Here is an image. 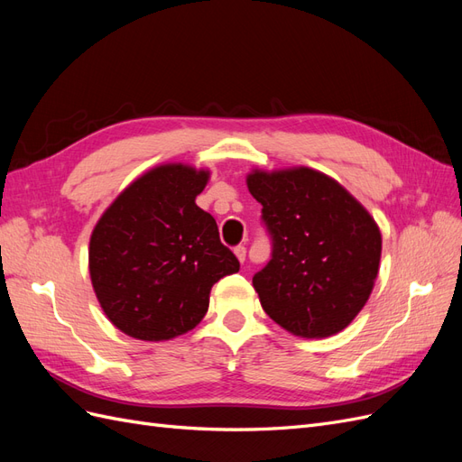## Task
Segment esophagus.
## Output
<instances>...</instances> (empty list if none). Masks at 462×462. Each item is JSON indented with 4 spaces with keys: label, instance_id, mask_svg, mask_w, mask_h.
Masks as SVG:
<instances>
[{
    "label": "esophagus",
    "instance_id": "obj_1",
    "mask_svg": "<svg viewBox=\"0 0 462 462\" xmlns=\"http://www.w3.org/2000/svg\"><path fill=\"white\" fill-rule=\"evenodd\" d=\"M233 253H235V256H236V258H239V262H245V260H246V246H245V245L235 246V248H233Z\"/></svg>",
    "mask_w": 462,
    "mask_h": 462
}]
</instances>
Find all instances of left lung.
I'll list each match as a JSON object with an SVG mask.
<instances>
[{
    "mask_svg": "<svg viewBox=\"0 0 462 462\" xmlns=\"http://www.w3.org/2000/svg\"><path fill=\"white\" fill-rule=\"evenodd\" d=\"M246 185L272 241L270 262L253 277L265 314L300 337L345 329L380 268L375 221L339 183L309 167L254 171Z\"/></svg>",
    "mask_w": 462,
    "mask_h": 462,
    "instance_id": "obj_1",
    "label": "left lung"
}]
</instances>
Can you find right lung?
Masks as SVG:
<instances>
[{
	"instance_id": "obj_1",
	"label": "right lung",
	"mask_w": 462,
	"mask_h": 462,
	"mask_svg": "<svg viewBox=\"0 0 462 462\" xmlns=\"http://www.w3.org/2000/svg\"><path fill=\"white\" fill-rule=\"evenodd\" d=\"M206 171L160 165L125 189L90 239V277L106 316L131 337L163 341L204 318L209 289L239 272L216 219L194 204Z\"/></svg>"
}]
</instances>
